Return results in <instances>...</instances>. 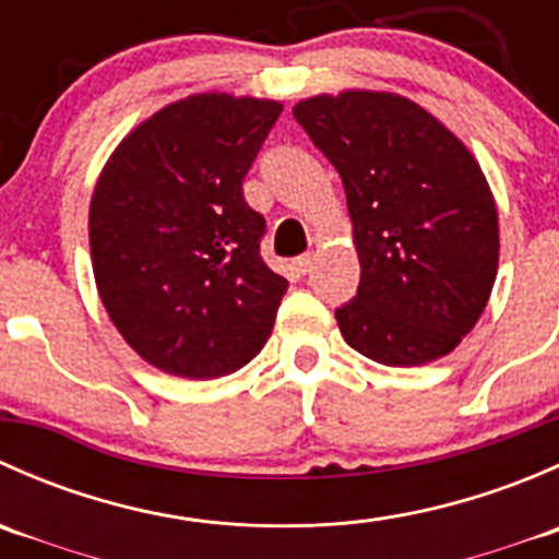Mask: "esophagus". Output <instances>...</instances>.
I'll use <instances>...</instances> for the list:
<instances>
[{"label": "esophagus", "instance_id": "obj_1", "mask_svg": "<svg viewBox=\"0 0 559 559\" xmlns=\"http://www.w3.org/2000/svg\"><path fill=\"white\" fill-rule=\"evenodd\" d=\"M311 267H313V257H311V253H302V257L295 259V270H297V273H300V275L311 273Z\"/></svg>", "mask_w": 559, "mask_h": 559}]
</instances>
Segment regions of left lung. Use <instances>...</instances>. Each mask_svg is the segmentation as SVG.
Segmentation results:
<instances>
[{
	"instance_id": "1",
	"label": "left lung",
	"mask_w": 559,
	"mask_h": 559,
	"mask_svg": "<svg viewBox=\"0 0 559 559\" xmlns=\"http://www.w3.org/2000/svg\"><path fill=\"white\" fill-rule=\"evenodd\" d=\"M346 189L357 295L335 311L352 348L389 368L449 354L498 273V211L481 167L436 116L397 94L343 92L295 107Z\"/></svg>"
}]
</instances>
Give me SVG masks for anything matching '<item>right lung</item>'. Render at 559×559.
<instances>
[{"mask_svg":"<svg viewBox=\"0 0 559 559\" xmlns=\"http://www.w3.org/2000/svg\"><path fill=\"white\" fill-rule=\"evenodd\" d=\"M284 105L197 94L140 123L92 197V264L112 324L154 368L218 379L251 362L289 281L264 264L243 197Z\"/></svg>","mask_w":559,"mask_h":559,"instance_id":"add662e5","label":"right lung"}]
</instances>
